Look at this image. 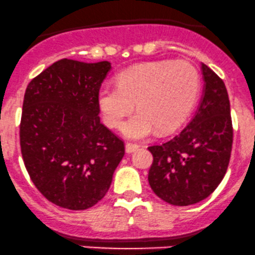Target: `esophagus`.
Listing matches in <instances>:
<instances>
[{
  "mask_svg": "<svg viewBox=\"0 0 255 255\" xmlns=\"http://www.w3.org/2000/svg\"><path fill=\"white\" fill-rule=\"evenodd\" d=\"M138 149V146L137 144H132V143H127V146H125V150H127L128 154H130V153H133L135 150Z\"/></svg>",
  "mask_w": 255,
  "mask_h": 255,
  "instance_id": "esophagus-1",
  "label": "esophagus"
}]
</instances>
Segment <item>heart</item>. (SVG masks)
<instances>
[{
  "label": "heart",
  "instance_id": "b5f03b06",
  "mask_svg": "<svg viewBox=\"0 0 255 255\" xmlns=\"http://www.w3.org/2000/svg\"><path fill=\"white\" fill-rule=\"evenodd\" d=\"M201 79L188 62L160 61L138 64L118 75L117 86L98 91V107L108 128H120L125 137L139 141L154 131H170L188 117L198 98Z\"/></svg>",
  "mask_w": 255,
  "mask_h": 255
}]
</instances>
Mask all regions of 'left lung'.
I'll use <instances>...</instances> for the list:
<instances>
[{"instance_id": "1", "label": "left lung", "mask_w": 255, "mask_h": 255, "mask_svg": "<svg viewBox=\"0 0 255 255\" xmlns=\"http://www.w3.org/2000/svg\"><path fill=\"white\" fill-rule=\"evenodd\" d=\"M202 74L203 96L192 119L171 138L148 147L150 188L179 207L198 203L214 192L231 157L234 130L226 86L204 63Z\"/></svg>"}]
</instances>
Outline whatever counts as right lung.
<instances>
[{
  "label": "right lung",
  "instance_id": "right-lung-1",
  "mask_svg": "<svg viewBox=\"0 0 255 255\" xmlns=\"http://www.w3.org/2000/svg\"><path fill=\"white\" fill-rule=\"evenodd\" d=\"M111 63L61 59L30 81L20 149L28 174L51 203L70 210L97 204L111 187L125 144L101 123L98 91Z\"/></svg>",
  "mask_w": 255,
  "mask_h": 255
}]
</instances>
